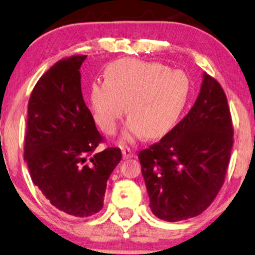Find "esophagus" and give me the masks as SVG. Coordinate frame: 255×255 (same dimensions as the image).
Segmentation results:
<instances>
[{
	"label": "esophagus",
	"instance_id": "esophagus-1",
	"mask_svg": "<svg viewBox=\"0 0 255 255\" xmlns=\"http://www.w3.org/2000/svg\"><path fill=\"white\" fill-rule=\"evenodd\" d=\"M122 153H123L124 159H128V158L133 157V152H132L130 148H123V150H122Z\"/></svg>",
	"mask_w": 255,
	"mask_h": 255
}]
</instances>
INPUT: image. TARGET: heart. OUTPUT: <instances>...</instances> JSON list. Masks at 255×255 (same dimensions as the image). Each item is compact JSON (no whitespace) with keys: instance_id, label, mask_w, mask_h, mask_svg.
I'll return each mask as SVG.
<instances>
[{"instance_id":"heart-1","label":"heart","mask_w":255,"mask_h":255,"mask_svg":"<svg viewBox=\"0 0 255 255\" xmlns=\"http://www.w3.org/2000/svg\"><path fill=\"white\" fill-rule=\"evenodd\" d=\"M104 82H94L89 101L95 121L105 132L115 133L127 112L131 116L124 141L144 133L158 138L176 125L190 97L191 82L181 70L158 62L125 58L109 64Z\"/></svg>"}]
</instances>
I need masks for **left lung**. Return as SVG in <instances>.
I'll use <instances>...</instances> for the list:
<instances>
[{
  "label": "left lung",
  "instance_id": "obj_1",
  "mask_svg": "<svg viewBox=\"0 0 255 255\" xmlns=\"http://www.w3.org/2000/svg\"><path fill=\"white\" fill-rule=\"evenodd\" d=\"M232 146L226 95L205 72L190 112L138 154L152 213L170 223L203 213L223 186Z\"/></svg>",
  "mask_w": 255,
  "mask_h": 255
}]
</instances>
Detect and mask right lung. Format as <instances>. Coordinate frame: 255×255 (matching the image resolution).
Segmentation results:
<instances>
[{
  "label": "right lung",
  "instance_id": "add662e5",
  "mask_svg": "<svg viewBox=\"0 0 255 255\" xmlns=\"http://www.w3.org/2000/svg\"><path fill=\"white\" fill-rule=\"evenodd\" d=\"M85 58L62 59L38 79L29 99L24 145L32 183L52 206L77 218L102 210L107 181L122 159L118 147L92 154L103 138L82 95Z\"/></svg>",
  "mask_w": 255,
  "mask_h": 255
}]
</instances>
